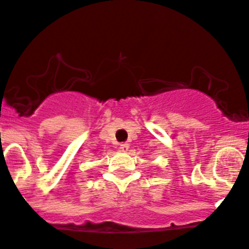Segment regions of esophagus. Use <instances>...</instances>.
Returning <instances> with one entry per match:
<instances>
[{
	"label": "esophagus",
	"instance_id": "obj_1",
	"mask_svg": "<svg viewBox=\"0 0 249 249\" xmlns=\"http://www.w3.org/2000/svg\"><path fill=\"white\" fill-rule=\"evenodd\" d=\"M128 148H129V144L128 143H121L120 144V151L127 152V151H128Z\"/></svg>",
	"mask_w": 249,
	"mask_h": 249
}]
</instances>
